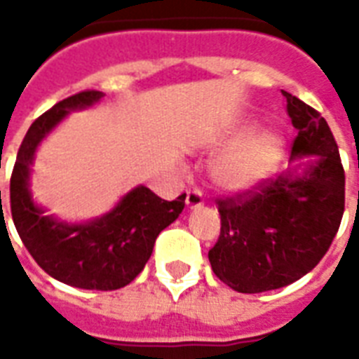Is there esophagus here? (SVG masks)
Segmentation results:
<instances>
[{"label":"esophagus","instance_id":"1","mask_svg":"<svg viewBox=\"0 0 359 359\" xmlns=\"http://www.w3.org/2000/svg\"><path fill=\"white\" fill-rule=\"evenodd\" d=\"M203 205H205V199H203L201 191H199V190L188 191V196H186V207H188V208H201Z\"/></svg>","mask_w":359,"mask_h":359}]
</instances>
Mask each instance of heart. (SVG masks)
Here are the masks:
<instances>
[{
	"mask_svg": "<svg viewBox=\"0 0 359 359\" xmlns=\"http://www.w3.org/2000/svg\"><path fill=\"white\" fill-rule=\"evenodd\" d=\"M281 156V140L273 132H259L214 163L212 177L219 188L244 191L272 173Z\"/></svg>",
	"mask_w": 359,
	"mask_h": 359,
	"instance_id": "obj_1",
	"label": "heart"
}]
</instances>
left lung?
<instances>
[{
	"label": "left lung",
	"mask_w": 359,
	"mask_h": 359,
	"mask_svg": "<svg viewBox=\"0 0 359 359\" xmlns=\"http://www.w3.org/2000/svg\"><path fill=\"white\" fill-rule=\"evenodd\" d=\"M298 135L292 158L315 156L302 175L264 179L219 197L222 229L208 251L214 273L231 289L255 294L294 283L326 255L345 212V169L328 123L283 91Z\"/></svg>",
	"instance_id": "1"
}]
</instances>
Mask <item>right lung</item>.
I'll use <instances>...</instances> for the list:
<instances>
[{"label": "right lung", "instance_id": "obj_1", "mask_svg": "<svg viewBox=\"0 0 359 359\" xmlns=\"http://www.w3.org/2000/svg\"><path fill=\"white\" fill-rule=\"evenodd\" d=\"M102 97L93 89L76 93L35 119L11 175V214L31 257L61 283L89 290H115L134 281L149 261L156 236L179 218L186 199L182 194L175 201H165L137 186L111 212L91 224H61L42 214L27 188L36 147L70 109L87 108Z\"/></svg>", "mask_w": 359, "mask_h": 359}]
</instances>
